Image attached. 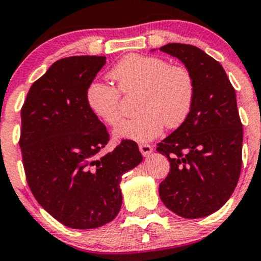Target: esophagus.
<instances>
[{
    "label": "esophagus",
    "mask_w": 261,
    "mask_h": 261,
    "mask_svg": "<svg viewBox=\"0 0 261 261\" xmlns=\"http://www.w3.org/2000/svg\"><path fill=\"white\" fill-rule=\"evenodd\" d=\"M139 149H140V152L144 156H149L152 151V147L149 144H141V145H139Z\"/></svg>",
    "instance_id": "1"
}]
</instances>
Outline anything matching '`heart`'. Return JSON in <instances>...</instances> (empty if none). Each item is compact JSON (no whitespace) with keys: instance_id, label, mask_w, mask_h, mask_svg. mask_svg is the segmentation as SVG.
Masks as SVG:
<instances>
[{"instance_id":"b5f03b06","label":"heart","mask_w":261,"mask_h":261,"mask_svg":"<svg viewBox=\"0 0 261 261\" xmlns=\"http://www.w3.org/2000/svg\"><path fill=\"white\" fill-rule=\"evenodd\" d=\"M109 75L122 93L139 92L140 115L115 128L117 140L146 143L158 138L164 126L175 128L188 118L196 96V82L188 68L170 65L158 57L128 54L110 70ZM91 114L101 122L116 126L121 118V93L110 84L93 82L86 92Z\"/></svg>"}]
</instances>
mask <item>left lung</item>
Returning a JSON list of instances; mask_svg holds the SVG:
<instances>
[{"label": "left lung", "mask_w": 261, "mask_h": 261, "mask_svg": "<svg viewBox=\"0 0 261 261\" xmlns=\"http://www.w3.org/2000/svg\"><path fill=\"white\" fill-rule=\"evenodd\" d=\"M159 50L178 58L196 82L188 118L158 144L170 163L159 196L180 217H206L228 201L240 177L243 123L235 89L222 65L197 46L172 43Z\"/></svg>", "instance_id": "1"}]
</instances>
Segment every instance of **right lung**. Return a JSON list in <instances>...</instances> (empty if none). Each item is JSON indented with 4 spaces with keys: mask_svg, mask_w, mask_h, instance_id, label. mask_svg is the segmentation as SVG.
<instances>
[{
    "mask_svg": "<svg viewBox=\"0 0 261 261\" xmlns=\"http://www.w3.org/2000/svg\"><path fill=\"white\" fill-rule=\"evenodd\" d=\"M106 57L55 62L34 82L21 110L20 147L34 197L64 226L78 230L111 222L122 204L123 173L143 162L135 141L101 156L110 135L89 111L86 92Z\"/></svg>",
    "mask_w": 261,
    "mask_h": 261,
    "instance_id": "obj_1",
    "label": "right lung"
}]
</instances>
